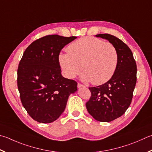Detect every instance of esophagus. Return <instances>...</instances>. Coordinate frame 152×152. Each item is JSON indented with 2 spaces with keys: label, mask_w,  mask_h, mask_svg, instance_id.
<instances>
[{
  "label": "esophagus",
  "mask_w": 152,
  "mask_h": 152,
  "mask_svg": "<svg viewBox=\"0 0 152 152\" xmlns=\"http://www.w3.org/2000/svg\"><path fill=\"white\" fill-rule=\"evenodd\" d=\"M85 87V86L84 85H83V84H80V83H78V88H84Z\"/></svg>",
  "instance_id": "obj_1"
}]
</instances>
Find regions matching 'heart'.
<instances>
[{
  "label": "heart",
  "instance_id": "heart-1",
  "mask_svg": "<svg viewBox=\"0 0 152 152\" xmlns=\"http://www.w3.org/2000/svg\"><path fill=\"white\" fill-rule=\"evenodd\" d=\"M66 52L60 54L58 60L60 66L70 78L78 75L82 68L84 72L82 79L84 81L102 85L112 78L116 70V48L112 44L99 38L82 37L71 43Z\"/></svg>",
  "mask_w": 152,
  "mask_h": 152
}]
</instances>
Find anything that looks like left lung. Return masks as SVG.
<instances>
[{"instance_id":"8db88e82","label":"left lung","mask_w":152,"mask_h":152,"mask_svg":"<svg viewBox=\"0 0 152 152\" xmlns=\"http://www.w3.org/2000/svg\"><path fill=\"white\" fill-rule=\"evenodd\" d=\"M96 37L107 40L115 46L118 62L114 76L109 81L89 88L91 97L86 106L95 120L109 122L122 116L130 105L136 84L137 66L130 48L119 38L109 34Z\"/></svg>"}]
</instances>
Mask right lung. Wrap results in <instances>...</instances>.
<instances>
[{
  "label": "right lung",
  "mask_w": 152,
  "mask_h": 152,
  "mask_svg": "<svg viewBox=\"0 0 152 152\" xmlns=\"http://www.w3.org/2000/svg\"><path fill=\"white\" fill-rule=\"evenodd\" d=\"M77 37L47 35L24 51L18 64L17 84L21 102L33 120L48 124L64 111L69 96L77 91V82L62 76L59 54Z\"/></svg>",
  "instance_id": "1"
}]
</instances>
